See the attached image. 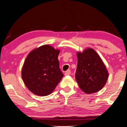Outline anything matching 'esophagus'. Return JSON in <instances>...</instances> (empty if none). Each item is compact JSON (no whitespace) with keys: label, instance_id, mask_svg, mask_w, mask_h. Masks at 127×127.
I'll list each match as a JSON object with an SVG mask.
<instances>
[{"label":"esophagus","instance_id":"esophagus-1","mask_svg":"<svg viewBox=\"0 0 127 127\" xmlns=\"http://www.w3.org/2000/svg\"><path fill=\"white\" fill-rule=\"evenodd\" d=\"M70 73H71L70 70H67L66 72H65V76L70 75Z\"/></svg>","mask_w":127,"mask_h":127}]
</instances>
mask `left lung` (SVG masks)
Wrapping results in <instances>:
<instances>
[{
	"mask_svg": "<svg viewBox=\"0 0 127 127\" xmlns=\"http://www.w3.org/2000/svg\"><path fill=\"white\" fill-rule=\"evenodd\" d=\"M75 79L79 88L87 94L100 91L107 82L108 72L98 54L88 48L78 52Z\"/></svg>",
	"mask_w": 127,
	"mask_h": 127,
	"instance_id": "8db88e82",
	"label": "left lung"
}]
</instances>
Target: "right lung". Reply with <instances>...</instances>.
Returning a JSON list of instances; mask_svg holds the SVG:
<instances>
[{"label": "right lung", "instance_id": "right-lung-1", "mask_svg": "<svg viewBox=\"0 0 127 127\" xmlns=\"http://www.w3.org/2000/svg\"><path fill=\"white\" fill-rule=\"evenodd\" d=\"M59 50L43 45L29 53L23 68L22 79L27 88L39 96L50 94L64 75L59 66Z\"/></svg>", "mask_w": 127, "mask_h": 127}]
</instances>
